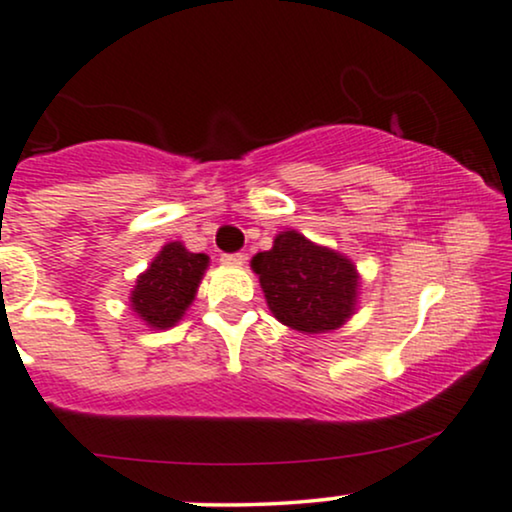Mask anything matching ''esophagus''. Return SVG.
<instances>
[{
  "label": "esophagus",
  "mask_w": 512,
  "mask_h": 512,
  "mask_svg": "<svg viewBox=\"0 0 512 512\" xmlns=\"http://www.w3.org/2000/svg\"><path fill=\"white\" fill-rule=\"evenodd\" d=\"M221 262L228 267H240V264H245V255L243 252H226V255H221Z\"/></svg>",
  "instance_id": "34e87169"
}]
</instances>
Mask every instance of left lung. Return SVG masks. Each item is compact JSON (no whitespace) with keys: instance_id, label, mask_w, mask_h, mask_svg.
I'll return each mask as SVG.
<instances>
[{"instance_id":"8db88e82","label":"left lung","mask_w":512,"mask_h":512,"mask_svg":"<svg viewBox=\"0 0 512 512\" xmlns=\"http://www.w3.org/2000/svg\"><path fill=\"white\" fill-rule=\"evenodd\" d=\"M252 269L260 276L269 310L291 330L330 332L354 313L356 267L301 233H279L272 250L252 257Z\"/></svg>"}]
</instances>
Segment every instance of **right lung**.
Returning a JSON list of instances; mask_svg holds the SVG:
<instances>
[{
	"instance_id": "1",
	"label": "right lung",
	"mask_w": 512,
	"mask_h": 512,
	"mask_svg": "<svg viewBox=\"0 0 512 512\" xmlns=\"http://www.w3.org/2000/svg\"><path fill=\"white\" fill-rule=\"evenodd\" d=\"M207 264L209 257L202 252H187L180 243H168L137 279L132 291L134 313L158 330L173 327L195 298Z\"/></svg>"
}]
</instances>
